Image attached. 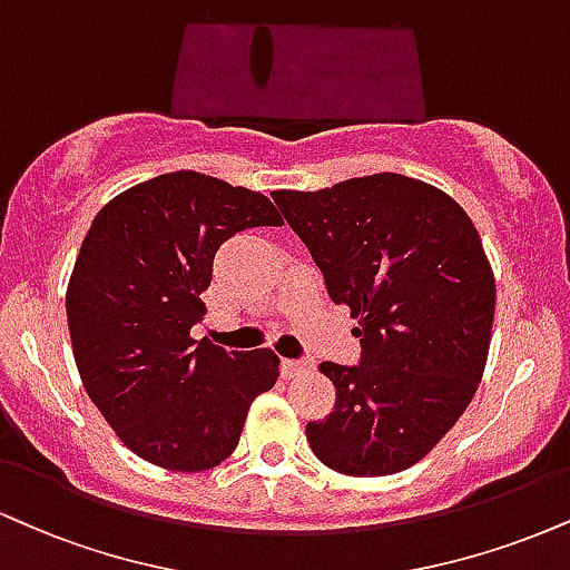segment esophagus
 <instances>
[{"label":"esophagus","instance_id":"1","mask_svg":"<svg viewBox=\"0 0 570 570\" xmlns=\"http://www.w3.org/2000/svg\"><path fill=\"white\" fill-rule=\"evenodd\" d=\"M311 372V363L307 361H297V358H284L281 361V374L286 376V380H294V376Z\"/></svg>","mask_w":570,"mask_h":570}]
</instances>
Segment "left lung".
Here are the masks:
<instances>
[{
    "label": "left lung",
    "mask_w": 570,
    "mask_h": 570,
    "mask_svg": "<svg viewBox=\"0 0 570 570\" xmlns=\"http://www.w3.org/2000/svg\"><path fill=\"white\" fill-rule=\"evenodd\" d=\"M332 303L358 318V366L324 361L337 387L313 454L353 478L416 464L454 428L481 382L497 284L475 225L451 196L406 175L324 190H276Z\"/></svg>",
    "instance_id": "1"
}]
</instances>
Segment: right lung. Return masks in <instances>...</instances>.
<instances>
[{
	"label": "right lung",
	"instance_id": "add662e5",
	"mask_svg": "<svg viewBox=\"0 0 570 570\" xmlns=\"http://www.w3.org/2000/svg\"><path fill=\"white\" fill-rule=\"evenodd\" d=\"M259 225L284 219L257 190L169 173L108 202L81 242L66 292L79 376L121 443L156 468H217L252 401L276 385L267 347L190 337L219 244Z\"/></svg>",
	"mask_w": 570,
	"mask_h": 570
}]
</instances>
